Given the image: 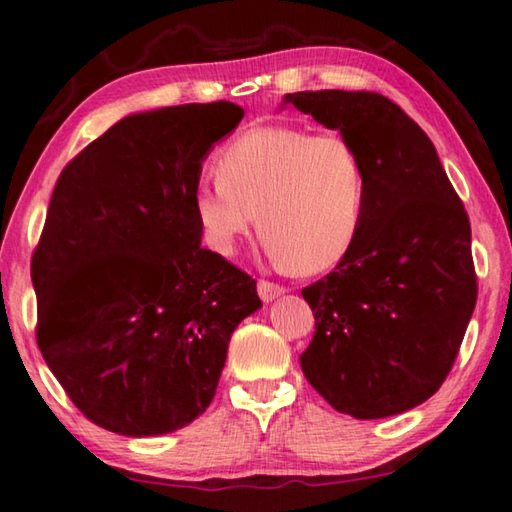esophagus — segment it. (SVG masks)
<instances>
[{
	"instance_id": "34e87169",
	"label": "esophagus",
	"mask_w": 512,
	"mask_h": 512,
	"mask_svg": "<svg viewBox=\"0 0 512 512\" xmlns=\"http://www.w3.org/2000/svg\"><path fill=\"white\" fill-rule=\"evenodd\" d=\"M281 295H286V288L283 286H276V283H270V281H258V297H261L265 304L279 299Z\"/></svg>"
}]
</instances>
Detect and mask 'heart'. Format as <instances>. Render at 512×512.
I'll list each match as a JSON object with an SVG mask.
<instances>
[{
  "label": "heart",
  "mask_w": 512,
  "mask_h": 512,
  "mask_svg": "<svg viewBox=\"0 0 512 512\" xmlns=\"http://www.w3.org/2000/svg\"><path fill=\"white\" fill-rule=\"evenodd\" d=\"M217 181L192 195L204 242L233 256L256 226L274 261L301 274L324 272L345 258L367 206L363 158L340 133L254 127L215 161Z\"/></svg>",
  "instance_id": "obj_1"
}]
</instances>
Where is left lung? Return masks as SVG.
<instances>
[{"instance_id": "obj_1", "label": "left lung", "mask_w": 512, "mask_h": 512, "mask_svg": "<svg viewBox=\"0 0 512 512\" xmlns=\"http://www.w3.org/2000/svg\"><path fill=\"white\" fill-rule=\"evenodd\" d=\"M363 158L367 206L349 254L301 295L315 335L308 383L356 420L406 413L438 392L476 306L472 229L429 136L376 92H292Z\"/></svg>"}]
</instances>
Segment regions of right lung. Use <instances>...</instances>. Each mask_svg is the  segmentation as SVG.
Wrapping results in <instances>:
<instances>
[{
	"instance_id": "1",
	"label": "right lung",
	"mask_w": 512,
	"mask_h": 512,
	"mask_svg": "<svg viewBox=\"0 0 512 512\" xmlns=\"http://www.w3.org/2000/svg\"><path fill=\"white\" fill-rule=\"evenodd\" d=\"M245 111L165 106L115 122L65 167L31 261L38 347L106 431L172 433L215 397L256 281L201 247V163Z\"/></svg>"
}]
</instances>
